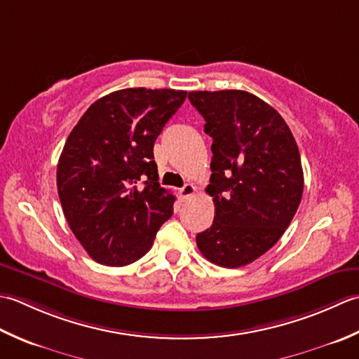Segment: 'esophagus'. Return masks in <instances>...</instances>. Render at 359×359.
Wrapping results in <instances>:
<instances>
[{
	"label": "esophagus",
	"instance_id": "34e87169",
	"mask_svg": "<svg viewBox=\"0 0 359 359\" xmlns=\"http://www.w3.org/2000/svg\"><path fill=\"white\" fill-rule=\"evenodd\" d=\"M195 190H196V187H195L194 184H190V182H187V184H184V186H182V187L180 189V194H181L182 198L189 200L190 196H192V195L195 194Z\"/></svg>",
	"mask_w": 359,
	"mask_h": 359
}]
</instances>
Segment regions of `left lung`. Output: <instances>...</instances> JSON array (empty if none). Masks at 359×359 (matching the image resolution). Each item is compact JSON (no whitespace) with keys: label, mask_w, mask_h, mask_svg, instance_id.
Returning <instances> with one entry per match:
<instances>
[{"label":"left lung","mask_w":359,"mask_h":359,"mask_svg":"<svg viewBox=\"0 0 359 359\" xmlns=\"http://www.w3.org/2000/svg\"><path fill=\"white\" fill-rule=\"evenodd\" d=\"M189 100L212 137L214 223L196 236L200 252L240 268L273 248L288 228L304 192L297 144L276 109L240 90L192 91Z\"/></svg>","instance_id":"left-lung-1"}]
</instances>
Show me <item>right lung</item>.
<instances>
[{
    "label": "right lung",
    "mask_w": 359,
    "mask_h": 359,
    "mask_svg": "<svg viewBox=\"0 0 359 359\" xmlns=\"http://www.w3.org/2000/svg\"><path fill=\"white\" fill-rule=\"evenodd\" d=\"M187 91L127 88L96 100L57 165L65 218L93 260L126 266L149 252L175 196L158 182L153 145Z\"/></svg>",
    "instance_id": "1"
}]
</instances>
